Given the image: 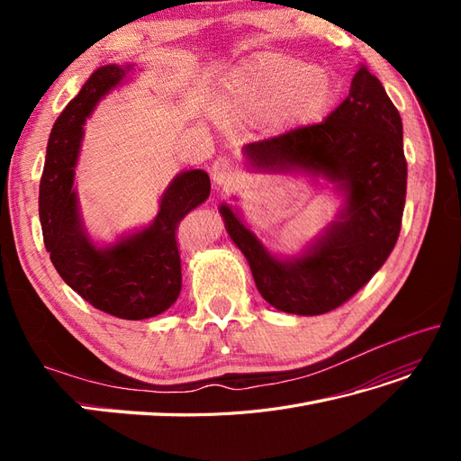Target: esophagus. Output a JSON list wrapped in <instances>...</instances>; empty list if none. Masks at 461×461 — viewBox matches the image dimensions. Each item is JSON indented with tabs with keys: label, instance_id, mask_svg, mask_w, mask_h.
I'll use <instances>...</instances> for the list:
<instances>
[{
	"label": "esophagus",
	"instance_id": "esophagus-1",
	"mask_svg": "<svg viewBox=\"0 0 461 461\" xmlns=\"http://www.w3.org/2000/svg\"><path fill=\"white\" fill-rule=\"evenodd\" d=\"M212 178L219 186H230L239 178V165L230 156H221L212 165Z\"/></svg>",
	"mask_w": 461,
	"mask_h": 461
}]
</instances>
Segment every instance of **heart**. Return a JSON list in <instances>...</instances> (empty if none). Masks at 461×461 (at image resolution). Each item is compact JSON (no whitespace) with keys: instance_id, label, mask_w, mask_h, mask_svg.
Segmentation results:
<instances>
[{"instance_id":"1","label":"heart","mask_w":461,"mask_h":461,"mask_svg":"<svg viewBox=\"0 0 461 461\" xmlns=\"http://www.w3.org/2000/svg\"><path fill=\"white\" fill-rule=\"evenodd\" d=\"M332 100L330 78L278 51H263L242 63L222 86L215 111L229 124L267 119L275 127L312 122Z\"/></svg>"}]
</instances>
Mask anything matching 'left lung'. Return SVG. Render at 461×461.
<instances>
[{"mask_svg":"<svg viewBox=\"0 0 461 461\" xmlns=\"http://www.w3.org/2000/svg\"><path fill=\"white\" fill-rule=\"evenodd\" d=\"M244 156L256 171H303L342 190L339 221L292 259L271 256L239 213L219 209L265 302L296 315L337 310L383 267L402 229L408 163L402 119L381 80L361 65L325 121L246 144Z\"/></svg>","mask_w":461,"mask_h":461,"instance_id":"obj_1","label":"left lung"}]
</instances>
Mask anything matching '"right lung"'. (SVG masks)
Segmentation results:
<instances>
[{
    "instance_id": "add662e5",
    "label": "right lung",
    "mask_w": 461,
    "mask_h": 461,
    "mask_svg": "<svg viewBox=\"0 0 461 461\" xmlns=\"http://www.w3.org/2000/svg\"><path fill=\"white\" fill-rule=\"evenodd\" d=\"M132 67L105 65L92 73L55 121L40 180V222L53 267L77 294L119 319H148L169 310L180 294L183 273L176 229L212 190L202 169L180 173L165 190L149 227L117 244H92L78 213L75 167L86 117L121 85Z\"/></svg>"
}]
</instances>
